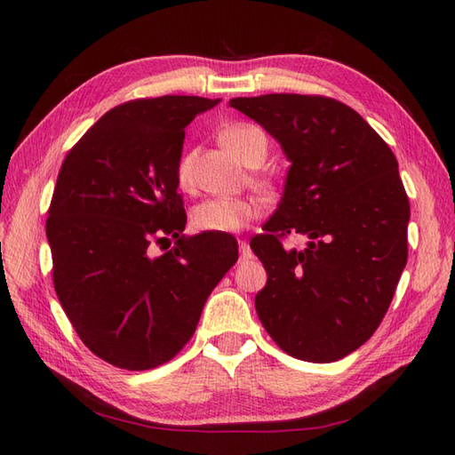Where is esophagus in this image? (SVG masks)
Returning <instances> with one entry per match:
<instances>
[{"instance_id":"esophagus-1","label":"esophagus","mask_w":455,"mask_h":455,"mask_svg":"<svg viewBox=\"0 0 455 455\" xmlns=\"http://www.w3.org/2000/svg\"><path fill=\"white\" fill-rule=\"evenodd\" d=\"M238 250H240V259L252 258V250H250L248 240H238Z\"/></svg>"}]
</instances>
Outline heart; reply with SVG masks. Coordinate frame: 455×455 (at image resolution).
<instances>
[{
    "label": "heart",
    "instance_id": "1",
    "mask_svg": "<svg viewBox=\"0 0 455 455\" xmlns=\"http://www.w3.org/2000/svg\"><path fill=\"white\" fill-rule=\"evenodd\" d=\"M220 144L246 166H252L258 158H266V134L254 124H233L220 132ZM193 158L191 150L183 152L176 166V181L181 189L193 186ZM259 217L258 201L248 197H209L191 209V227L199 233H240L250 222Z\"/></svg>",
    "mask_w": 455,
    "mask_h": 455
}]
</instances>
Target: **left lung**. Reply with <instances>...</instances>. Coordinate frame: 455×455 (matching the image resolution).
Returning a JSON list of instances; mask_svg holds the SVG:
<instances>
[{"label":"left lung","instance_id":"8db88e82","mask_svg":"<svg viewBox=\"0 0 455 455\" xmlns=\"http://www.w3.org/2000/svg\"><path fill=\"white\" fill-rule=\"evenodd\" d=\"M291 162L283 197L250 248L267 272L256 313L297 360L352 354L381 324L407 266L411 207L399 164L360 113L323 95L235 98ZM305 234L303 251L281 238Z\"/></svg>","mask_w":455,"mask_h":455}]
</instances>
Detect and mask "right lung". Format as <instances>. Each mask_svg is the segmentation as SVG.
<instances>
[{
	"label": "right lung",
	"instance_id": "add662e5",
	"mask_svg": "<svg viewBox=\"0 0 455 455\" xmlns=\"http://www.w3.org/2000/svg\"><path fill=\"white\" fill-rule=\"evenodd\" d=\"M219 100L162 95L108 111L68 152L46 238L54 289L90 350L121 370L170 362L238 259L235 236H183L176 166L188 124ZM177 243L160 257L151 243Z\"/></svg>",
	"mask_w": 455,
	"mask_h": 455
}]
</instances>
